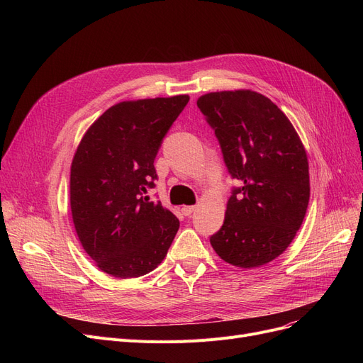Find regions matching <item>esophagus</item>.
I'll return each mask as SVG.
<instances>
[{
    "label": "esophagus",
    "mask_w": 363,
    "mask_h": 363,
    "mask_svg": "<svg viewBox=\"0 0 363 363\" xmlns=\"http://www.w3.org/2000/svg\"><path fill=\"white\" fill-rule=\"evenodd\" d=\"M194 211H196V206H184V207L181 208L182 215H185V216H189Z\"/></svg>",
    "instance_id": "1"
}]
</instances>
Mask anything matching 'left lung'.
I'll list each match as a JSON object with an SVG mask.
<instances>
[{
	"label": "left lung",
	"instance_id": "1",
	"mask_svg": "<svg viewBox=\"0 0 363 363\" xmlns=\"http://www.w3.org/2000/svg\"><path fill=\"white\" fill-rule=\"evenodd\" d=\"M241 184L228 200L213 250L237 268L277 259L294 240L311 197L306 150L289 118L252 89L219 91L197 100Z\"/></svg>",
	"mask_w": 363,
	"mask_h": 363
}]
</instances>
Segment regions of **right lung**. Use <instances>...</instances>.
Here are the masks:
<instances>
[{
	"mask_svg": "<svg viewBox=\"0 0 363 363\" xmlns=\"http://www.w3.org/2000/svg\"><path fill=\"white\" fill-rule=\"evenodd\" d=\"M188 95L122 101L107 108L82 137L70 166V211L86 255L116 278L156 269L179 220L150 201L162 141Z\"/></svg>",
	"mask_w": 363,
	"mask_h": 363,
	"instance_id": "right-lung-1",
	"label": "right lung"
}]
</instances>
